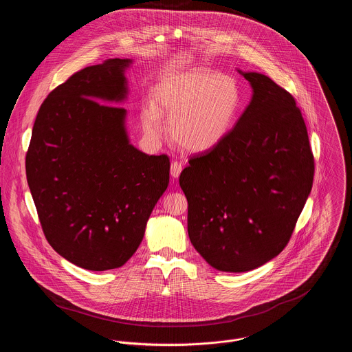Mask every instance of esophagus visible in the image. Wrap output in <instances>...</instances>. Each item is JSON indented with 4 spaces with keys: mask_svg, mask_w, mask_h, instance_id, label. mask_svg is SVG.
Returning <instances> with one entry per match:
<instances>
[{
    "mask_svg": "<svg viewBox=\"0 0 352 352\" xmlns=\"http://www.w3.org/2000/svg\"><path fill=\"white\" fill-rule=\"evenodd\" d=\"M182 170H183V164H182V162L173 161V162L170 164V175H172V177H179L180 173H182Z\"/></svg>",
    "mask_w": 352,
    "mask_h": 352,
    "instance_id": "esophagus-1",
    "label": "esophagus"
}]
</instances>
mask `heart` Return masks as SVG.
I'll list each match as a JSON object with an SVG mask.
<instances>
[{"label": "heart", "mask_w": 352, "mask_h": 352, "mask_svg": "<svg viewBox=\"0 0 352 352\" xmlns=\"http://www.w3.org/2000/svg\"><path fill=\"white\" fill-rule=\"evenodd\" d=\"M241 94L234 78L195 69L158 82L154 103L142 111L144 131L160 140L164 134L161 112L169 119L173 142L183 151L201 153L218 146L229 135L240 109Z\"/></svg>", "instance_id": "heart-1"}]
</instances>
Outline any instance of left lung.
Returning a JSON list of instances; mask_svg holds the SVG:
<instances>
[{
	"instance_id": "left-lung-1",
	"label": "left lung",
	"mask_w": 352,
	"mask_h": 352,
	"mask_svg": "<svg viewBox=\"0 0 352 352\" xmlns=\"http://www.w3.org/2000/svg\"><path fill=\"white\" fill-rule=\"evenodd\" d=\"M240 73L253 96L229 135L180 175L188 236L215 270L245 272L285 250L310 194L314 157L301 109L260 73Z\"/></svg>"
}]
</instances>
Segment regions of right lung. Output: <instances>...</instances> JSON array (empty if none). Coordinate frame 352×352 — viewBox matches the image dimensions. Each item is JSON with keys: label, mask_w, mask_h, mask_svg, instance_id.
I'll return each instance as SVG.
<instances>
[{"label": "right lung", "mask_w": 352, "mask_h": 352, "mask_svg": "<svg viewBox=\"0 0 352 352\" xmlns=\"http://www.w3.org/2000/svg\"><path fill=\"white\" fill-rule=\"evenodd\" d=\"M130 59L88 66L42 102L25 155L27 182L54 251L91 271L122 267L140 247L169 183V157L129 144ZM104 100V103L100 101Z\"/></svg>", "instance_id": "right-lung-1"}]
</instances>
